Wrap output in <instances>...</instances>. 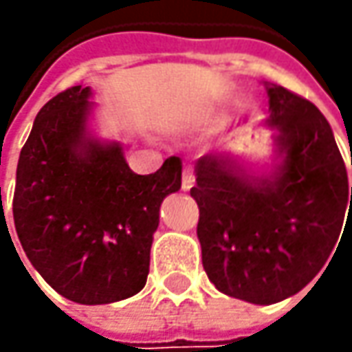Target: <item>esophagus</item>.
<instances>
[{
  "label": "esophagus",
  "instance_id": "1",
  "mask_svg": "<svg viewBox=\"0 0 352 352\" xmlns=\"http://www.w3.org/2000/svg\"><path fill=\"white\" fill-rule=\"evenodd\" d=\"M196 182V176H194V170L190 166H186L182 172V190H190L192 186Z\"/></svg>",
  "mask_w": 352,
  "mask_h": 352
}]
</instances>
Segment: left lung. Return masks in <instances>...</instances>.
Masks as SVG:
<instances>
[{
    "mask_svg": "<svg viewBox=\"0 0 352 352\" xmlns=\"http://www.w3.org/2000/svg\"><path fill=\"white\" fill-rule=\"evenodd\" d=\"M268 103L282 156L274 176L252 178L233 158L208 155L190 190L208 278L258 305L282 302L318 276L352 210L345 162L323 113L282 86L268 88Z\"/></svg>",
    "mask_w": 352,
    "mask_h": 352,
    "instance_id": "left-lung-1",
    "label": "left lung"
}]
</instances>
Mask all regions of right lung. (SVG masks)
I'll return each mask as SVG.
<instances>
[{"label":"right lung","instance_id":"1","mask_svg":"<svg viewBox=\"0 0 352 352\" xmlns=\"http://www.w3.org/2000/svg\"><path fill=\"white\" fill-rule=\"evenodd\" d=\"M88 98L89 88L74 86L38 111L21 148L13 221L54 290L98 305L144 288L160 204L180 190L182 160L170 156L155 174H135L117 142L86 135Z\"/></svg>","mask_w":352,"mask_h":352}]
</instances>
